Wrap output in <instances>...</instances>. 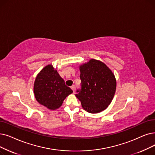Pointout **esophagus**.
<instances>
[{
    "label": "esophagus",
    "instance_id": "1",
    "mask_svg": "<svg viewBox=\"0 0 155 155\" xmlns=\"http://www.w3.org/2000/svg\"><path fill=\"white\" fill-rule=\"evenodd\" d=\"M71 89H72V91H73V92H75V85H72V86L71 87Z\"/></svg>",
    "mask_w": 155,
    "mask_h": 155
}]
</instances>
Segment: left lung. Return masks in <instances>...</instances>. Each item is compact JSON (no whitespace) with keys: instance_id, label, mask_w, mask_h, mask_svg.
Segmentation results:
<instances>
[{"instance_id":"obj_1","label":"left lung","mask_w":155,"mask_h":155,"mask_svg":"<svg viewBox=\"0 0 155 155\" xmlns=\"http://www.w3.org/2000/svg\"><path fill=\"white\" fill-rule=\"evenodd\" d=\"M82 89L75 96L83 108L91 113L106 110L111 103L117 88L114 73L103 62L91 59L79 66Z\"/></svg>"}]
</instances>
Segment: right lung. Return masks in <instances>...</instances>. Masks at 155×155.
Returning <instances> with one entry per match:
<instances>
[{
  "label": "right lung",
  "instance_id": "right-lung-1",
  "mask_svg": "<svg viewBox=\"0 0 155 155\" xmlns=\"http://www.w3.org/2000/svg\"><path fill=\"white\" fill-rule=\"evenodd\" d=\"M33 92L37 101L50 110L61 107L64 100L73 92L52 64L45 66L37 74Z\"/></svg>",
  "mask_w": 155,
  "mask_h": 155
}]
</instances>
